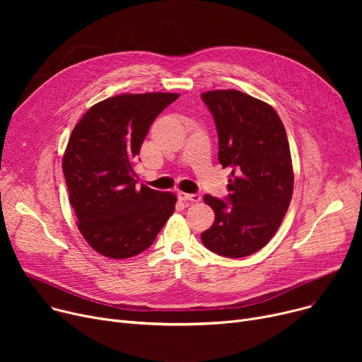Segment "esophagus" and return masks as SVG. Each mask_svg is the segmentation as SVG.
I'll return each mask as SVG.
<instances>
[{
	"instance_id": "34e87169",
	"label": "esophagus",
	"mask_w": 362,
	"mask_h": 362,
	"mask_svg": "<svg viewBox=\"0 0 362 362\" xmlns=\"http://www.w3.org/2000/svg\"><path fill=\"white\" fill-rule=\"evenodd\" d=\"M179 198L182 201H191V202H199L202 199V197L199 194H185V192H180Z\"/></svg>"
}]
</instances>
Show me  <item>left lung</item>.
I'll list each match as a JSON object with an SVG mask.
<instances>
[{
  "label": "left lung",
  "instance_id": "1",
  "mask_svg": "<svg viewBox=\"0 0 362 362\" xmlns=\"http://www.w3.org/2000/svg\"><path fill=\"white\" fill-rule=\"evenodd\" d=\"M218 133V161L232 168L227 199L205 195L216 220L201 233L208 250L242 258L264 248L277 232L293 192L286 130L276 110L236 89L201 95Z\"/></svg>",
  "mask_w": 362,
  "mask_h": 362
}]
</instances>
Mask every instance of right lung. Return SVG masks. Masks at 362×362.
I'll return each instance as SVG.
<instances>
[{
	"label": "right lung",
	"instance_id": "1",
	"mask_svg": "<svg viewBox=\"0 0 362 362\" xmlns=\"http://www.w3.org/2000/svg\"><path fill=\"white\" fill-rule=\"evenodd\" d=\"M179 93H123L92 105L74 126L63 171L78 227L93 251L135 257L173 214L176 195L136 186L133 161L158 114Z\"/></svg>",
	"mask_w": 362,
	"mask_h": 362
}]
</instances>
